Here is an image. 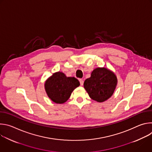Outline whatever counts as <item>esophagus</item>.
<instances>
[{"instance_id": "34e87169", "label": "esophagus", "mask_w": 152, "mask_h": 152, "mask_svg": "<svg viewBox=\"0 0 152 152\" xmlns=\"http://www.w3.org/2000/svg\"><path fill=\"white\" fill-rule=\"evenodd\" d=\"M79 82H80V85H81V86H82V85H83V79H79Z\"/></svg>"}]
</instances>
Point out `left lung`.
Segmentation results:
<instances>
[{
  "label": "left lung",
  "instance_id": "8db88e82",
  "mask_svg": "<svg viewBox=\"0 0 152 152\" xmlns=\"http://www.w3.org/2000/svg\"><path fill=\"white\" fill-rule=\"evenodd\" d=\"M117 82L113 71L105 67H98L93 70L90 77L84 81L83 87L91 99L101 103L113 96Z\"/></svg>",
  "mask_w": 152,
  "mask_h": 152
}]
</instances>
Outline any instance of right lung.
<instances>
[{"label":"right lung","instance_id":"right-lung-1","mask_svg":"<svg viewBox=\"0 0 152 152\" xmlns=\"http://www.w3.org/2000/svg\"><path fill=\"white\" fill-rule=\"evenodd\" d=\"M80 85L79 81L74 77H67L64 73H53L45 83L48 96L56 103L62 104L70 98L73 90Z\"/></svg>","mask_w":152,"mask_h":152}]
</instances>
